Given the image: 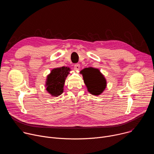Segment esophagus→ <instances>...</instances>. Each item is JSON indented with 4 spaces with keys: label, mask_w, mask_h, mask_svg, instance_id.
<instances>
[{
    "label": "esophagus",
    "mask_w": 154,
    "mask_h": 154,
    "mask_svg": "<svg viewBox=\"0 0 154 154\" xmlns=\"http://www.w3.org/2000/svg\"><path fill=\"white\" fill-rule=\"evenodd\" d=\"M80 66L79 64H75L74 65V69L75 70V71H79V69H80Z\"/></svg>",
    "instance_id": "obj_1"
}]
</instances>
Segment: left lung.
I'll use <instances>...</instances> for the list:
<instances>
[{"mask_svg":"<svg viewBox=\"0 0 154 154\" xmlns=\"http://www.w3.org/2000/svg\"><path fill=\"white\" fill-rule=\"evenodd\" d=\"M83 82L88 91L94 96L102 93L106 87V80L99 69L94 68H86L80 71Z\"/></svg>","mask_w":154,"mask_h":154,"instance_id":"left-lung-1","label":"left lung"}]
</instances>
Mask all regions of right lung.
Returning a JSON list of instances; mask_svg holds the SVG:
<instances>
[{"mask_svg":"<svg viewBox=\"0 0 154 154\" xmlns=\"http://www.w3.org/2000/svg\"><path fill=\"white\" fill-rule=\"evenodd\" d=\"M70 71L69 68L63 66L54 68L48 75L45 86L48 93L51 96L58 97L63 93L65 80Z\"/></svg>","mask_w":154,"mask_h":154,"instance_id":"add662e5","label":"right lung"}]
</instances>
